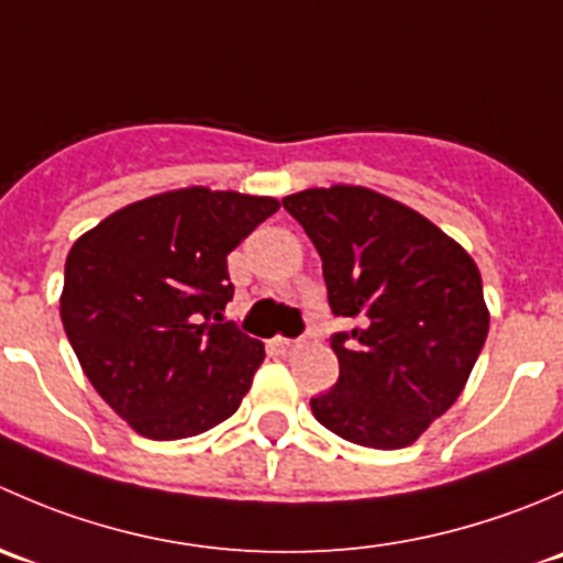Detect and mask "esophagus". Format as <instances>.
Returning a JSON list of instances; mask_svg holds the SVG:
<instances>
[{"mask_svg": "<svg viewBox=\"0 0 563 563\" xmlns=\"http://www.w3.org/2000/svg\"><path fill=\"white\" fill-rule=\"evenodd\" d=\"M272 345H275V351L280 356H291L294 351L302 349V340H286V338H275L272 340Z\"/></svg>", "mask_w": 563, "mask_h": 563, "instance_id": "1", "label": "esophagus"}]
</instances>
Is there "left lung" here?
<instances>
[{
  "instance_id": "left-lung-1",
  "label": "left lung",
  "mask_w": 563,
  "mask_h": 563,
  "mask_svg": "<svg viewBox=\"0 0 563 563\" xmlns=\"http://www.w3.org/2000/svg\"><path fill=\"white\" fill-rule=\"evenodd\" d=\"M323 261L340 378L310 400L340 439L411 446L450 411L490 329L479 266L424 214L362 185L283 198Z\"/></svg>"
}]
</instances>
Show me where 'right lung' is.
<instances>
[{
  "instance_id": "right-lung-1",
  "label": "right lung",
  "mask_w": 563,
  "mask_h": 563,
  "mask_svg": "<svg viewBox=\"0 0 563 563\" xmlns=\"http://www.w3.org/2000/svg\"><path fill=\"white\" fill-rule=\"evenodd\" d=\"M280 201L192 185L73 242L59 316L81 371L139 435L190 439L240 408L264 343L223 321L231 253Z\"/></svg>"
}]
</instances>
